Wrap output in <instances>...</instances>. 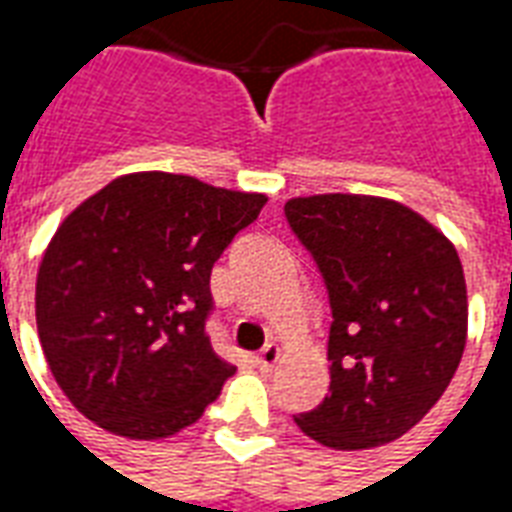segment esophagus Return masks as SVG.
Here are the masks:
<instances>
[{"instance_id":"obj_1","label":"esophagus","mask_w":512,"mask_h":512,"mask_svg":"<svg viewBox=\"0 0 512 512\" xmlns=\"http://www.w3.org/2000/svg\"><path fill=\"white\" fill-rule=\"evenodd\" d=\"M279 359V348L274 343L263 345V351L255 356V365L260 367V370H271V367L277 365Z\"/></svg>"}]
</instances>
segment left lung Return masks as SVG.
Returning <instances> with one entry per match:
<instances>
[{"instance_id":"left-lung-1","label":"left lung","mask_w":512,"mask_h":512,"mask_svg":"<svg viewBox=\"0 0 512 512\" xmlns=\"http://www.w3.org/2000/svg\"><path fill=\"white\" fill-rule=\"evenodd\" d=\"M285 219L321 271L332 310L329 395L296 425L334 450L400 439L461 365V257L419 213L381 197H296Z\"/></svg>"}]
</instances>
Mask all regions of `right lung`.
I'll list each match as a JSON object with an SVG mask.
<instances>
[{
    "label": "right lung",
    "mask_w": 512,
    "mask_h": 512,
    "mask_svg": "<svg viewBox=\"0 0 512 512\" xmlns=\"http://www.w3.org/2000/svg\"><path fill=\"white\" fill-rule=\"evenodd\" d=\"M266 194L189 175L112 180L60 224L35 318L60 389L95 425L167 439L202 417L235 367L213 354L211 268Z\"/></svg>",
    "instance_id": "right-lung-1"
}]
</instances>
